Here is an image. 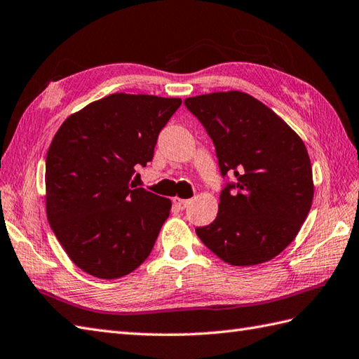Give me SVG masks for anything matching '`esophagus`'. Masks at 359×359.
Listing matches in <instances>:
<instances>
[{"instance_id":"34e87169","label":"esophagus","mask_w":359,"mask_h":359,"mask_svg":"<svg viewBox=\"0 0 359 359\" xmlns=\"http://www.w3.org/2000/svg\"><path fill=\"white\" fill-rule=\"evenodd\" d=\"M174 203H176V206L179 208V210H185V208H188V205L191 203V200H188V198H179V197H176L174 198Z\"/></svg>"}]
</instances>
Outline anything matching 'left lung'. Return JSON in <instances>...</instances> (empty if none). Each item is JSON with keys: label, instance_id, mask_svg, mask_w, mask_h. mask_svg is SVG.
<instances>
[{"label": "left lung", "instance_id": "obj_1", "mask_svg": "<svg viewBox=\"0 0 359 359\" xmlns=\"http://www.w3.org/2000/svg\"><path fill=\"white\" fill-rule=\"evenodd\" d=\"M215 147L219 214L196 234L223 262L264 263L295 238L311 211L312 165L303 140L271 108L241 91L185 99Z\"/></svg>", "mask_w": 359, "mask_h": 359}]
</instances>
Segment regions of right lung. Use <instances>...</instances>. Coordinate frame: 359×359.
Segmentation results:
<instances>
[{
  "instance_id": "obj_1",
  "label": "right lung",
  "mask_w": 359,
  "mask_h": 359,
  "mask_svg": "<svg viewBox=\"0 0 359 359\" xmlns=\"http://www.w3.org/2000/svg\"><path fill=\"white\" fill-rule=\"evenodd\" d=\"M179 97L114 93L72 114L47 151V220L72 262L113 280L145 262L171 200L136 188Z\"/></svg>"
}]
</instances>
